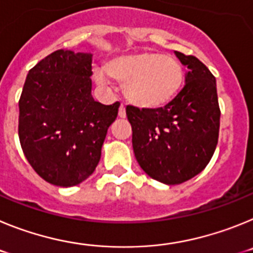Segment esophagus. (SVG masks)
<instances>
[{
	"label": "esophagus",
	"mask_w": 253,
	"mask_h": 253,
	"mask_svg": "<svg viewBox=\"0 0 253 253\" xmlns=\"http://www.w3.org/2000/svg\"><path fill=\"white\" fill-rule=\"evenodd\" d=\"M126 113H125V106L124 105H120L119 107V118H125Z\"/></svg>",
	"instance_id": "esophagus-1"
}]
</instances>
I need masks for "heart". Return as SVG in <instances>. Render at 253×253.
<instances>
[{
	"instance_id": "heart-1",
	"label": "heart",
	"mask_w": 253,
	"mask_h": 253,
	"mask_svg": "<svg viewBox=\"0 0 253 253\" xmlns=\"http://www.w3.org/2000/svg\"><path fill=\"white\" fill-rule=\"evenodd\" d=\"M109 77L124 84L125 99L131 105L154 110L175 99L184 84L185 72L176 58L156 51H140L109 60L104 71H96L100 84Z\"/></svg>"
}]
</instances>
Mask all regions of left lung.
<instances>
[{"label": "left lung", "mask_w": 253, "mask_h": 253, "mask_svg": "<svg viewBox=\"0 0 253 253\" xmlns=\"http://www.w3.org/2000/svg\"><path fill=\"white\" fill-rule=\"evenodd\" d=\"M175 54L189 68L175 99L154 110L126 106L134 156L147 175L166 185L182 184L207 167L220 124L215 77L194 55Z\"/></svg>", "instance_id": "1"}]
</instances>
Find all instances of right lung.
Segmentation results:
<instances>
[{
  "mask_svg": "<svg viewBox=\"0 0 253 253\" xmlns=\"http://www.w3.org/2000/svg\"><path fill=\"white\" fill-rule=\"evenodd\" d=\"M92 54L59 49L29 71L19 101V138L26 160L55 186L81 184L95 171L120 104L91 95Z\"/></svg>",
  "mask_w": 253,
  "mask_h": 253,
  "instance_id": "right-lung-1",
  "label": "right lung"
}]
</instances>
